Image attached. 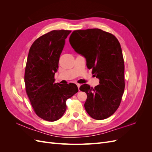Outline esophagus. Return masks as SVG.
Here are the masks:
<instances>
[{"label":"esophagus","mask_w":152,"mask_h":152,"mask_svg":"<svg viewBox=\"0 0 152 152\" xmlns=\"http://www.w3.org/2000/svg\"><path fill=\"white\" fill-rule=\"evenodd\" d=\"M77 87H78V88H79H79H80V84H77Z\"/></svg>","instance_id":"1"}]
</instances>
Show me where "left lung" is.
I'll return each mask as SVG.
<instances>
[{"label":"left lung","instance_id":"1","mask_svg":"<svg viewBox=\"0 0 152 152\" xmlns=\"http://www.w3.org/2000/svg\"><path fill=\"white\" fill-rule=\"evenodd\" d=\"M69 41L86 59V65L99 80L94 88L86 84L80 90L87 94L84 107L96 120L108 118L121 104L125 88L124 62L121 44L112 34L98 28L75 30Z\"/></svg>","mask_w":152,"mask_h":152}]
</instances>
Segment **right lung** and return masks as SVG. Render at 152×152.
Returning <instances> with one entry per match:
<instances>
[{"mask_svg":"<svg viewBox=\"0 0 152 152\" xmlns=\"http://www.w3.org/2000/svg\"><path fill=\"white\" fill-rule=\"evenodd\" d=\"M70 30H53L38 38L29 50L25 72L26 94L35 113L56 121L65 113L66 101L79 89L76 84L54 83L59 56Z\"/></svg>","mask_w":152,"mask_h":152,"instance_id":"obj_1","label":"right lung"}]
</instances>
